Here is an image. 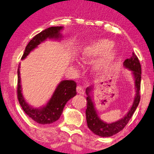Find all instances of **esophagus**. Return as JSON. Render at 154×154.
I'll use <instances>...</instances> for the list:
<instances>
[{
	"mask_svg": "<svg viewBox=\"0 0 154 154\" xmlns=\"http://www.w3.org/2000/svg\"><path fill=\"white\" fill-rule=\"evenodd\" d=\"M77 92L78 94H84V88L81 86H78L77 87Z\"/></svg>",
	"mask_w": 154,
	"mask_h": 154,
	"instance_id": "34e87169",
	"label": "esophagus"
}]
</instances>
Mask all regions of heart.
Returning <instances> with one entry per match:
<instances>
[{"label": "heart", "mask_w": 154, "mask_h": 154, "mask_svg": "<svg viewBox=\"0 0 154 154\" xmlns=\"http://www.w3.org/2000/svg\"><path fill=\"white\" fill-rule=\"evenodd\" d=\"M114 42L106 38L97 39L89 43L82 51L81 58L84 62H90L101 56L92 67L94 72H99L116 59L118 51L112 48Z\"/></svg>", "instance_id": "1"}]
</instances>
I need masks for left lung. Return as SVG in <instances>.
Instances as JSON below:
<instances>
[{
  "instance_id": "obj_1",
  "label": "left lung",
  "mask_w": 154,
  "mask_h": 154,
  "mask_svg": "<svg viewBox=\"0 0 154 154\" xmlns=\"http://www.w3.org/2000/svg\"><path fill=\"white\" fill-rule=\"evenodd\" d=\"M123 66L124 67L131 71L134 79L136 90V95L134 97L132 106L123 118L111 123H106L102 121L97 114L92 96L90 95L92 87H88L86 90V93L87 94V108L86 110L87 125L92 132L101 137H109L123 130L130 120L131 117L132 116L140 102L141 66L135 53H133L130 58L125 60V62H123Z\"/></svg>"
}]
</instances>
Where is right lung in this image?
<instances>
[{
  "label": "right lung",
  "mask_w": 154,
  "mask_h": 154,
  "mask_svg": "<svg viewBox=\"0 0 154 154\" xmlns=\"http://www.w3.org/2000/svg\"><path fill=\"white\" fill-rule=\"evenodd\" d=\"M62 29L63 26H51L34 36L26 45L22 60L25 59L31 51L37 48L40 44L45 42L46 39L60 40L62 38L60 31ZM76 87V82L72 80H63L57 85L52 97L45 106L33 108L26 103L22 93L20 65L18 66L17 93L19 103L24 112L38 123L45 125L57 121L62 113L66 103L77 94Z\"/></svg>",
  "instance_id": "right-lung-1"
}]
</instances>
